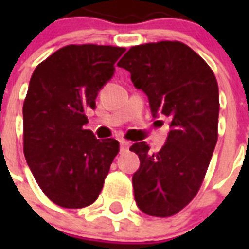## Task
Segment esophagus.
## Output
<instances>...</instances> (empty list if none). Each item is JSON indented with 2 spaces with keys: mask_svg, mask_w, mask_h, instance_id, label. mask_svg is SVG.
<instances>
[{
  "mask_svg": "<svg viewBox=\"0 0 249 249\" xmlns=\"http://www.w3.org/2000/svg\"><path fill=\"white\" fill-rule=\"evenodd\" d=\"M120 146H121V151H126L129 148V146H130V142H128V141L125 140H120Z\"/></svg>",
  "mask_w": 249,
  "mask_h": 249,
  "instance_id": "1",
  "label": "esophagus"
}]
</instances>
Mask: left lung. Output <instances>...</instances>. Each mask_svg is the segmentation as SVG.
Returning <instances> with one entry per match:
<instances>
[{
  "label": "left lung",
  "instance_id": "8db88e82",
  "mask_svg": "<svg viewBox=\"0 0 249 249\" xmlns=\"http://www.w3.org/2000/svg\"><path fill=\"white\" fill-rule=\"evenodd\" d=\"M147 94L152 115L170 119L166 143L158 152L144 142L130 151L141 166L133 176L134 199L148 216L170 217L196 196L218 138V85L212 68L179 41L129 49L117 63Z\"/></svg>",
  "mask_w": 249,
  "mask_h": 249
}]
</instances>
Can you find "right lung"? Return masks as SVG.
<instances>
[{"mask_svg": "<svg viewBox=\"0 0 249 249\" xmlns=\"http://www.w3.org/2000/svg\"><path fill=\"white\" fill-rule=\"evenodd\" d=\"M125 48L67 45L33 71L23 105V151L33 177L59 207L93 204L120 144L84 129L85 108L113 75Z\"/></svg>", "mask_w": 249, "mask_h": 249, "instance_id": "add662e5", "label": "right lung"}]
</instances>
